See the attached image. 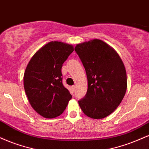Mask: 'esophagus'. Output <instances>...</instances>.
<instances>
[{
	"label": "esophagus",
	"mask_w": 149,
	"mask_h": 149,
	"mask_svg": "<svg viewBox=\"0 0 149 149\" xmlns=\"http://www.w3.org/2000/svg\"><path fill=\"white\" fill-rule=\"evenodd\" d=\"M71 88H72V90H73V91H74V90H76V85H73V86L71 87Z\"/></svg>",
	"instance_id": "34e87169"
}]
</instances>
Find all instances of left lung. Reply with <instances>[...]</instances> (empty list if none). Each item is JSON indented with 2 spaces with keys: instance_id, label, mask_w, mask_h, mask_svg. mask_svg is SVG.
Returning a JSON list of instances; mask_svg holds the SVG:
<instances>
[{
  "instance_id": "8db88e82",
  "label": "left lung",
  "mask_w": 149,
  "mask_h": 149,
  "mask_svg": "<svg viewBox=\"0 0 149 149\" xmlns=\"http://www.w3.org/2000/svg\"><path fill=\"white\" fill-rule=\"evenodd\" d=\"M75 51L88 78L86 95L78 101L80 109L91 118H104L117 109L125 95V65L115 49L99 39L77 44Z\"/></svg>"
}]
</instances>
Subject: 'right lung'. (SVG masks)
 <instances>
[{
	"label": "right lung",
	"instance_id": "1",
	"mask_svg": "<svg viewBox=\"0 0 149 149\" xmlns=\"http://www.w3.org/2000/svg\"><path fill=\"white\" fill-rule=\"evenodd\" d=\"M74 50L72 45L51 41L40 47L27 64L24 87L29 102L46 118L60 116L72 96L62 84L61 67Z\"/></svg>",
	"mask_w": 149,
	"mask_h": 149
}]
</instances>
